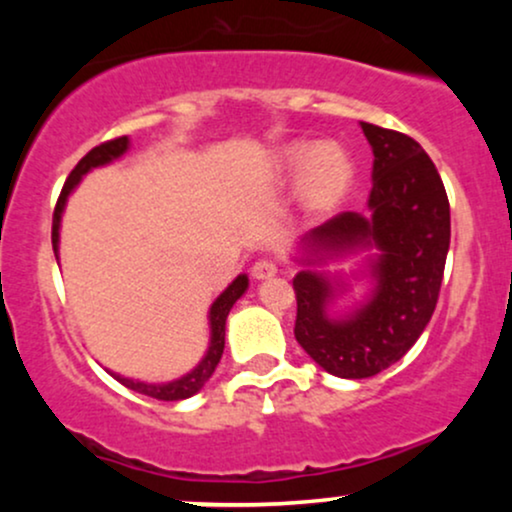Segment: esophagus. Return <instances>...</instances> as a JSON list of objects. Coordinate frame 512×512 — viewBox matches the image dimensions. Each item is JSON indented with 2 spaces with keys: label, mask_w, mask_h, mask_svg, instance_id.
<instances>
[{
  "label": "esophagus",
  "mask_w": 512,
  "mask_h": 512,
  "mask_svg": "<svg viewBox=\"0 0 512 512\" xmlns=\"http://www.w3.org/2000/svg\"><path fill=\"white\" fill-rule=\"evenodd\" d=\"M279 272L276 264L272 260H260L252 264V279L255 281H264V279H272V276Z\"/></svg>",
  "instance_id": "obj_1"
}]
</instances>
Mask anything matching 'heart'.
I'll return each instance as SVG.
<instances>
[{
  "label": "heart",
  "mask_w": 512,
  "mask_h": 512,
  "mask_svg": "<svg viewBox=\"0 0 512 512\" xmlns=\"http://www.w3.org/2000/svg\"><path fill=\"white\" fill-rule=\"evenodd\" d=\"M279 163L286 178L298 180V204L310 216L332 214L354 187V163L337 144L293 142L281 149Z\"/></svg>",
  "instance_id": "b5f03b06"
}]
</instances>
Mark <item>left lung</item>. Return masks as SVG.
I'll list each match as a JSON object with an SVG mask.
<instances>
[{"instance_id":"obj_1","label":"left lung","mask_w":512,"mask_h":512,"mask_svg":"<svg viewBox=\"0 0 512 512\" xmlns=\"http://www.w3.org/2000/svg\"><path fill=\"white\" fill-rule=\"evenodd\" d=\"M373 149L368 211H344L298 243L293 276L296 342L327 373L346 380L378 375L426 330L438 303L450 248V204L436 166L414 139L361 122ZM358 256L349 275L327 263ZM367 281L350 298L348 279Z\"/></svg>"}]
</instances>
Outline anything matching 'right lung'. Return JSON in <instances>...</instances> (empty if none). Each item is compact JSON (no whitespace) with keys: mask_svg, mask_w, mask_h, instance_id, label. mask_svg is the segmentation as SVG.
<instances>
[{"mask_svg":"<svg viewBox=\"0 0 512 512\" xmlns=\"http://www.w3.org/2000/svg\"><path fill=\"white\" fill-rule=\"evenodd\" d=\"M127 151H129V137H120V139H113V142H105L101 146H96V149L88 151V154L81 158L79 163H76V168L72 170V173H69V178L62 187V195H60V199H57L55 216H52V250H55L57 260H60L62 214H64V207H67L69 195H72V192L76 190V185L84 180L86 173H91L93 168L110 166V163L117 161V158L125 156ZM248 286H250L248 274H238L236 279L228 284V289L223 291L214 303H211V308H209V349H207V354L202 356V361H199L197 366L190 370V373L182 375V378L170 380V383H142V380L125 378V375L113 373V370H108V373L113 375L115 380H120L122 385L129 387V390L139 392V395H146V397L163 399V402H178V399H187V397L197 395V392L207 385V380L211 378V375H214L216 366H219V361L223 356V346H226V317H228V313H231L233 303H236L238 298L248 291Z\"/></svg>","mask_w":512,"mask_h":512,"instance_id":"add662e5","label":"right lung"}]
</instances>
